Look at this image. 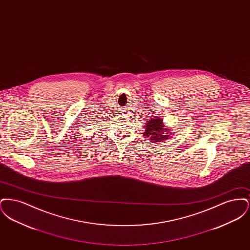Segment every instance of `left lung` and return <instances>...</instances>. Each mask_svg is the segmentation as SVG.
I'll return each mask as SVG.
<instances>
[{
    "label": "left lung",
    "mask_w": 250,
    "mask_h": 250,
    "mask_svg": "<svg viewBox=\"0 0 250 250\" xmlns=\"http://www.w3.org/2000/svg\"><path fill=\"white\" fill-rule=\"evenodd\" d=\"M169 131L167 128L165 129L163 120L157 117L156 119H151L146 123L143 135L145 138H149V140L154 143H159L170 138Z\"/></svg>",
    "instance_id": "obj_1"
}]
</instances>
